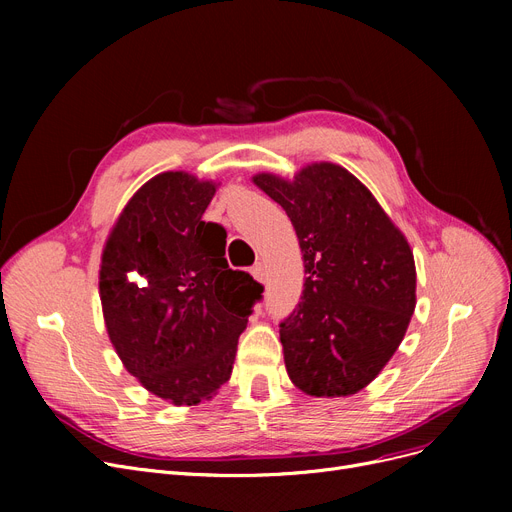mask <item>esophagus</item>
Returning a JSON list of instances; mask_svg holds the SVG:
<instances>
[{
	"label": "esophagus",
	"mask_w": 512,
	"mask_h": 512,
	"mask_svg": "<svg viewBox=\"0 0 512 512\" xmlns=\"http://www.w3.org/2000/svg\"><path fill=\"white\" fill-rule=\"evenodd\" d=\"M251 274H253V278L257 280V282H265V267H263V263H255L253 267H251Z\"/></svg>",
	"instance_id": "obj_1"
}]
</instances>
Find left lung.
Segmentation results:
<instances>
[{
	"mask_svg": "<svg viewBox=\"0 0 512 512\" xmlns=\"http://www.w3.org/2000/svg\"><path fill=\"white\" fill-rule=\"evenodd\" d=\"M253 184L290 218L305 261L299 307L280 324L290 382L315 398L351 396L388 365L417 305L407 236L369 188L332 161Z\"/></svg>",
	"mask_w": 512,
	"mask_h": 512,
	"instance_id": "obj_1",
	"label": "left lung"
}]
</instances>
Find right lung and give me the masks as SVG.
<instances>
[{
    "label": "right lung",
    "mask_w": 512,
    "mask_h": 512,
    "mask_svg": "<svg viewBox=\"0 0 512 512\" xmlns=\"http://www.w3.org/2000/svg\"><path fill=\"white\" fill-rule=\"evenodd\" d=\"M220 182L161 172L105 238L99 299L124 369L174 407L211 400L232 375L238 336L263 286L226 261V230L203 222Z\"/></svg>",
    "instance_id": "add662e5"
}]
</instances>
